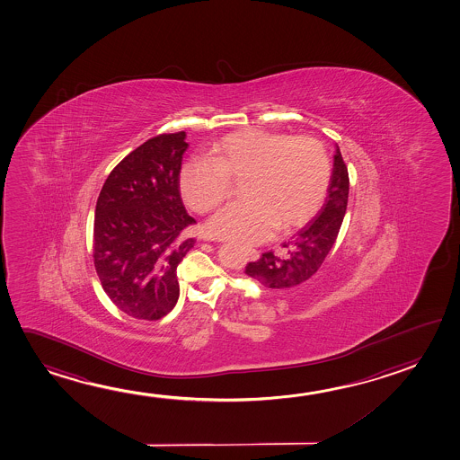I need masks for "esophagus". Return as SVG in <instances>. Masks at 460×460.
I'll use <instances>...</instances> for the list:
<instances>
[{
    "mask_svg": "<svg viewBox=\"0 0 460 460\" xmlns=\"http://www.w3.org/2000/svg\"><path fill=\"white\" fill-rule=\"evenodd\" d=\"M243 252H245V253H247V255H249L250 260H253V261H255V260H258V258H260V252H258V250L243 249Z\"/></svg>",
    "mask_w": 460,
    "mask_h": 460,
    "instance_id": "obj_1",
    "label": "esophagus"
}]
</instances>
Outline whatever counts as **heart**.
Here are the masks:
<instances>
[{"instance_id": "heart-1", "label": "heart", "mask_w": 460, "mask_h": 460, "mask_svg": "<svg viewBox=\"0 0 460 460\" xmlns=\"http://www.w3.org/2000/svg\"><path fill=\"white\" fill-rule=\"evenodd\" d=\"M239 182L243 200L215 215L207 231L223 241L260 243L278 227L303 226L316 215L331 184V160L316 137L243 129L217 144L208 160L186 164L180 188L186 204L205 215Z\"/></svg>"}]
</instances>
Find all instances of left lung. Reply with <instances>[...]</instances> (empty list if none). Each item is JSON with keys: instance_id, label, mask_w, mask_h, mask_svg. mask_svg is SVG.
Wrapping results in <instances>:
<instances>
[{"instance_id": "obj_1", "label": "left lung", "mask_w": 460, "mask_h": 460, "mask_svg": "<svg viewBox=\"0 0 460 460\" xmlns=\"http://www.w3.org/2000/svg\"><path fill=\"white\" fill-rule=\"evenodd\" d=\"M348 190V168L337 147L323 210L290 241L282 243V255L264 252L260 260L245 266V274L268 288H290L308 280L321 268L337 241L347 211Z\"/></svg>"}]
</instances>
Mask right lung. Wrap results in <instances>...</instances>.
I'll list each match as a JSON object with an SVG mask.
<instances>
[{
  "label": "right lung",
  "mask_w": 460,
  "mask_h": 460,
  "mask_svg": "<svg viewBox=\"0 0 460 460\" xmlns=\"http://www.w3.org/2000/svg\"><path fill=\"white\" fill-rule=\"evenodd\" d=\"M186 133L154 136L113 168L101 189L93 258L101 286L125 314L157 321L180 296L176 268L196 239L180 194Z\"/></svg>",
  "instance_id": "right-lung-1"
}]
</instances>
